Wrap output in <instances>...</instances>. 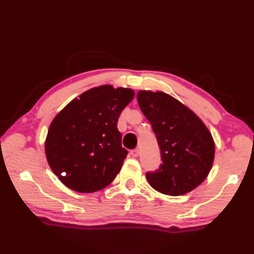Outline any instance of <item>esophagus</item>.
<instances>
[{"label": "esophagus", "instance_id": "1", "mask_svg": "<svg viewBox=\"0 0 254 254\" xmlns=\"http://www.w3.org/2000/svg\"><path fill=\"white\" fill-rule=\"evenodd\" d=\"M131 156L132 157H137L138 156V154H139V150L137 149V148H135V149H133V150H131Z\"/></svg>", "mask_w": 254, "mask_h": 254}]
</instances>
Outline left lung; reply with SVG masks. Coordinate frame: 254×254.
<instances>
[{"label":"left lung","mask_w":254,"mask_h":254,"mask_svg":"<svg viewBox=\"0 0 254 254\" xmlns=\"http://www.w3.org/2000/svg\"><path fill=\"white\" fill-rule=\"evenodd\" d=\"M138 106L157 136L163 164L146 179L156 191L178 196L206 179L215 143L207 127L190 108L164 91L139 90Z\"/></svg>","instance_id":"left-lung-1"}]
</instances>
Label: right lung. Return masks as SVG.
<instances>
[{
	"mask_svg": "<svg viewBox=\"0 0 254 254\" xmlns=\"http://www.w3.org/2000/svg\"><path fill=\"white\" fill-rule=\"evenodd\" d=\"M133 98L131 88L101 85L84 91L55 117L45 152L51 170L64 186L91 193L115 180L127 155L118 119Z\"/></svg>",
	"mask_w": 254,
	"mask_h": 254,
	"instance_id": "1",
	"label": "right lung"
}]
</instances>
